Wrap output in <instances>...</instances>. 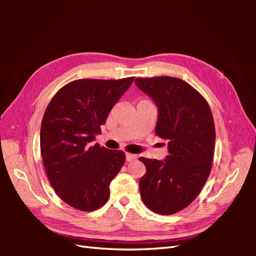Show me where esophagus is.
<instances>
[{
  "mask_svg": "<svg viewBox=\"0 0 256 256\" xmlns=\"http://www.w3.org/2000/svg\"><path fill=\"white\" fill-rule=\"evenodd\" d=\"M125 157H126V162H132V160L138 158L136 155H133V154H130V153L125 154Z\"/></svg>",
  "mask_w": 256,
  "mask_h": 256,
  "instance_id": "1",
  "label": "esophagus"
}]
</instances>
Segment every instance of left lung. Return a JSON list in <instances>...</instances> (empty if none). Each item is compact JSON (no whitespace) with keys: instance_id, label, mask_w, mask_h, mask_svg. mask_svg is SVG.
<instances>
[{"instance_id":"left-lung-1","label":"left lung","mask_w":256,"mask_h":256,"mask_svg":"<svg viewBox=\"0 0 256 256\" xmlns=\"http://www.w3.org/2000/svg\"><path fill=\"white\" fill-rule=\"evenodd\" d=\"M135 84L158 108L156 135L165 140V160L140 157L143 202L155 214H174L199 194L214 160L216 130L208 102L186 81L174 77L136 78Z\"/></svg>"}]
</instances>
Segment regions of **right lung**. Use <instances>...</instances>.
Wrapping results in <instances>:
<instances>
[{
  "label": "right lung",
  "instance_id": "add662e5",
  "mask_svg": "<svg viewBox=\"0 0 256 256\" xmlns=\"http://www.w3.org/2000/svg\"><path fill=\"white\" fill-rule=\"evenodd\" d=\"M133 80H74L46 108L40 126L42 162L52 187L72 208L94 211L110 197V184L125 155L92 140Z\"/></svg>",
  "mask_w": 256,
  "mask_h": 256
}]
</instances>
